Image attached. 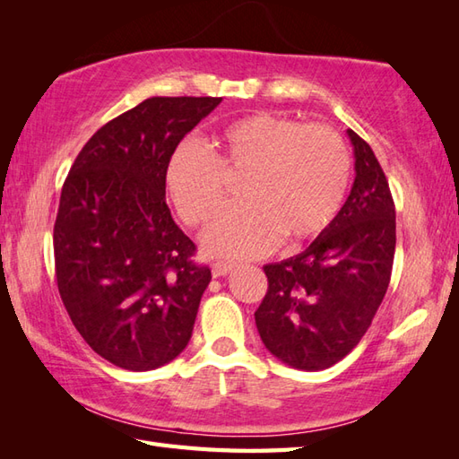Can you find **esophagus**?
<instances>
[{
	"instance_id": "esophagus-1",
	"label": "esophagus",
	"mask_w": 459,
	"mask_h": 459,
	"mask_svg": "<svg viewBox=\"0 0 459 459\" xmlns=\"http://www.w3.org/2000/svg\"><path fill=\"white\" fill-rule=\"evenodd\" d=\"M232 268H235V264H230V262H214L211 272L214 278H221V276H227L229 272H232Z\"/></svg>"
}]
</instances>
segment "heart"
<instances>
[{
    "label": "heart",
    "instance_id": "obj_1",
    "mask_svg": "<svg viewBox=\"0 0 459 459\" xmlns=\"http://www.w3.org/2000/svg\"><path fill=\"white\" fill-rule=\"evenodd\" d=\"M238 204L222 209L201 232L212 258H255L286 242L324 232L343 204L351 158L341 135L321 124H299L258 112L224 124L212 153L195 142L173 150L165 189L181 219L199 224L222 199L224 175H240Z\"/></svg>",
    "mask_w": 459,
    "mask_h": 459
}]
</instances>
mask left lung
<instances>
[{
  "label": "left lung",
  "instance_id": "1",
  "mask_svg": "<svg viewBox=\"0 0 459 459\" xmlns=\"http://www.w3.org/2000/svg\"><path fill=\"white\" fill-rule=\"evenodd\" d=\"M347 135L355 181L345 204L301 255L264 266L268 291L255 314L262 343L299 370H324L351 353L391 281L393 195L370 145Z\"/></svg>",
  "mask_w": 459,
  "mask_h": 459
}]
</instances>
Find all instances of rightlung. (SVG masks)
I'll return each mask as SVG.
<instances>
[{
    "label": "right lung",
    "instance_id": "add662e5",
    "mask_svg": "<svg viewBox=\"0 0 459 459\" xmlns=\"http://www.w3.org/2000/svg\"><path fill=\"white\" fill-rule=\"evenodd\" d=\"M222 99L152 96L104 124L76 155L53 230L56 286L94 353L128 370L187 347L209 266L165 203V168Z\"/></svg>",
    "mask_w": 459,
    "mask_h": 459
}]
</instances>
